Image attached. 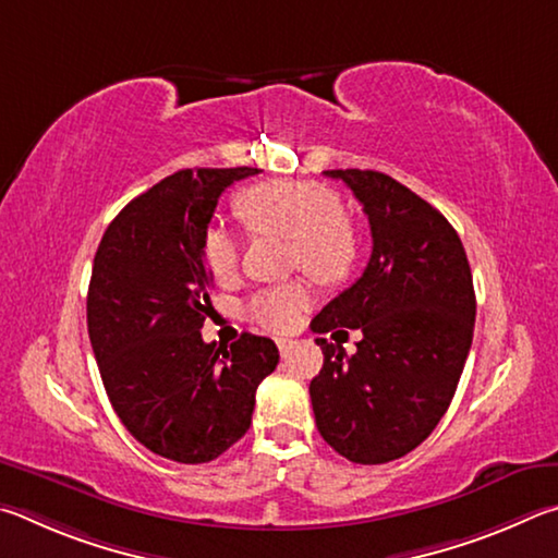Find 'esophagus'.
Wrapping results in <instances>:
<instances>
[{
  "mask_svg": "<svg viewBox=\"0 0 558 558\" xmlns=\"http://www.w3.org/2000/svg\"><path fill=\"white\" fill-rule=\"evenodd\" d=\"M294 343H296L294 338H277V348H279V353L284 355V357L291 353V348H294Z\"/></svg>",
  "mask_w": 558,
  "mask_h": 558,
  "instance_id": "1",
  "label": "esophagus"
}]
</instances>
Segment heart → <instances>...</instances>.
Instances as JSON below:
<instances>
[{
  "label": "heart",
  "instance_id": "heart-1",
  "mask_svg": "<svg viewBox=\"0 0 558 558\" xmlns=\"http://www.w3.org/2000/svg\"><path fill=\"white\" fill-rule=\"evenodd\" d=\"M338 193L326 183L274 179L254 183L234 198L244 228L254 234L287 238L291 269L306 271L320 284H338L355 267L360 254V228L353 213L338 203ZM205 267L218 281L234 277L240 264V240L225 228L203 234ZM311 304L301 281L269 287L254 294L247 314L269 330H289Z\"/></svg>",
  "mask_w": 558,
  "mask_h": 558
}]
</instances>
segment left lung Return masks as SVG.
Listing matches in <instances>:
<instances>
[{"label":"left lung","mask_w":558,"mask_h":558,"mask_svg":"<svg viewBox=\"0 0 558 558\" xmlns=\"http://www.w3.org/2000/svg\"><path fill=\"white\" fill-rule=\"evenodd\" d=\"M324 173L363 203L373 254L363 277L311 320L314 333H363L350 357L316 338L324 367L311 379V404L333 451L389 463L434 432L456 395L475 326L471 264L453 225L392 175Z\"/></svg>","instance_id":"1"}]
</instances>
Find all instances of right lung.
<instances>
[{"label":"right lung","instance_id":"right-lung-1","mask_svg":"<svg viewBox=\"0 0 558 558\" xmlns=\"http://www.w3.org/2000/svg\"><path fill=\"white\" fill-rule=\"evenodd\" d=\"M257 169H183L136 195L105 230L87 289V333L105 392L136 441L208 463L247 434L254 392L279 363L274 340L203 343L210 271L203 234L222 191Z\"/></svg>","mask_w":558,"mask_h":558}]
</instances>
